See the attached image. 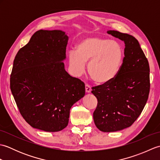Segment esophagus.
<instances>
[{
	"instance_id": "esophagus-1",
	"label": "esophagus",
	"mask_w": 160,
	"mask_h": 160,
	"mask_svg": "<svg viewBox=\"0 0 160 160\" xmlns=\"http://www.w3.org/2000/svg\"><path fill=\"white\" fill-rule=\"evenodd\" d=\"M85 91L87 93H90L91 91V88L90 87V85H89V84H85Z\"/></svg>"
}]
</instances>
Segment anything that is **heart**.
<instances>
[{
  "mask_svg": "<svg viewBox=\"0 0 160 160\" xmlns=\"http://www.w3.org/2000/svg\"><path fill=\"white\" fill-rule=\"evenodd\" d=\"M124 51L121 44L100 36H89L78 43L76 51L68 54L70 69L79 76L85 70L95 82L105 84L116 77L123 62Z\"/></svg>",
  "mask_w": 160,
  "mask_h": 160,
  "instance_id": "heart-1",
  "label": "heart"
}]
</instances>
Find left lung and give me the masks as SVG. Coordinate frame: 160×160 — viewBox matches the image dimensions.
I'll list each match as a JSON object with an SVG mask.
<instances>
[{
  "label": "left lung",
  "instance_id": "1",
  "mask_svg": "<svg viewBox=\"0 0 160 160\" xmlns=\"http://www.w3.org/2000/svg\"><path fill=\"white\" fill-rule=\"evenodd\" d=\"M108 34L124 42V57L120 71L109 82L92 87L98 99L93 120L102 132L128 128L140 116L150 91V68L138 40L114 30Z\"/></svg>",
  "mask_w": 160,
  "mask_h": 160
}]
</instances>
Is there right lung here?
<instances>
[{
    "mask_svg": "<svg viewBox=\"0 0 160 160\" xmlns=\"http://www.w3.org/2000/svg\"><path fill=\"white\" fill-rule=\"evenodd\" d=\"M68 40L60 30L40 29L13 60L10 89L20 114L33 128L62 130L72 105L85 94L84 83L64 69Z\"/></svg>",
    "mask_w": 160,
    "mask_h": 160,
    "instance_id": "right-lung-1",
    "label": "right lung"
}]
</instances>
